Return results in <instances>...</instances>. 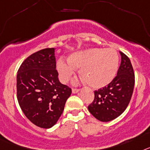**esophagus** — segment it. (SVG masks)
<instances>
[{
  "mask_svg": "<svg viewBox=\"0 0 150 150\" xmlns=\"http://www.w3.org/2000/svg\"><path fill=\"white\" fill-rule=\"evenodd\" d=\"M71 91H72V93H79V89H76V88H72Z\"/></svg>",
  "mask_w": 150,
  "mask_h": 150,
  "instance_id": "esophagus-1",
  "label": "esophagus"
}]
</instances>
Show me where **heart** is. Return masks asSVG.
Wrapping results in <instances>:
<instances>
[{
	"label": "heart",
	"mask_w": 150,
	"mask_h": 150,
	"mask_svg": "<svg viewBox=\"0 0 150 150\" xmlns=\"http://www.w3.org/2000/svg\"><path fill=\"white\" fill-rule=\"evenodd\" d=\"M118 66L119 58L113 48H91L72 53L69 61L59 60L57 70L61 80L66 82L79 68L81 76L88 85L101 88L115 79Z\"/></svg>",
	"instance_id": "obj_1"
}]
</instances>
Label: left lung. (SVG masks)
I'll use <instances>...</instances> for the list:
<instances>
[{"label":"left lung","mask_w":150,"mask_h":150,"mask_svg":"<svg viewBox=\"0 0 150 150\" xmlns=\"http://www.w3.org/2000/svg\"><path fill=\"white\" fill-rule=\"evenodd\" d=\"M122 61L117 75L107 87L94 91V100L88 110L100 122H109L125 110L134 87V73L130 59L120 52Z\"/></svg>","instance_id":"1"}]
</instances>
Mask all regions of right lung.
Masks as SVG:
<instances>
[{"label":"right lung","instance_id":"add662e5","mask_svg":"<svg viewBox=\"0 0 150 150\" xmlns=\"http://www.w3.org/2000/svg\"><path fill=\"white\" fill-rule=\"evenodd\" d=\"M55 49L46 48L25 59L16 76L17 100L30 122L50 128L59 120L71 89L59 82Z\"/></svg>","mask_w":150,"mask_h":150}]
</instances>
